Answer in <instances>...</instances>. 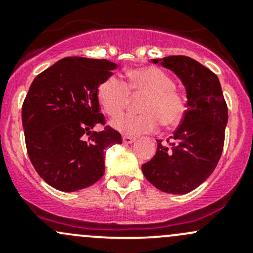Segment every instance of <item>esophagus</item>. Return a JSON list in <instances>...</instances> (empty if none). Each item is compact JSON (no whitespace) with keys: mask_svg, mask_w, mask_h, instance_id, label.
<instances>
[{"mask_svg":"<svg viewBox=\"0 0 253 253\" xmlns=\"http://www.w3.org/2000/svg\"><path fill=\"white\" fill-rule=\"evenodd\" d=\"M134 141H136L134 137H129V136L122 137V143H124V144H131V143H133Z\"/></svg>","mask_w":253,"mask_h":253,"instance_id":"1","label":"esophagus"}]
</instances>
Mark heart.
I'll use <instances>...</instances> for the list:
<instances>
[{"mask_svg":"<svg viewBox=\"0 0 253 253\" xmlns=\"http://www.w3.org/2000/svg\"><path fill=\"white\" fill-rule=\"evenodd\" d=\"M126 83L115 76L98 86V100L109 116L115 117L126 108L130 95H145L140 104L142 114H126L112 120L111 126L127 136L155 131L159 122L164 127L177 126L186 112V98L175 88L174 79L158 67H141L126 73Z\"/></svg>","mask_w":253,"mask_h":253,"instance_id":"obj_1","label":"heart"}]
</instances>
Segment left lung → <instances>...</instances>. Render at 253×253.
Listing matches in <instances>:
<instances>
[{"instance_id":"1","label":"left lung","mask_w":253,"mask_h":253,"mask_svg":"<svg viewBox=\"0 0 253 253\" xmlns=\"http://www.w3.org/2000/svg\"><path fill=\"white\" fill-rule=\"evenodd\" d=\"M182 82L187 109L177 129L142 165L143 175L158 190L185 195L203 183L215 169L224 147L228 106L216 75L187 56L152 60Z\"/></svg>"}]
</instances>
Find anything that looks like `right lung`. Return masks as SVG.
Listing matches in <instances>:
<instances>
[{
    "label": "right lung",
    "mask_w": 253,
    "mask_h": 253,
    "mask_svg": "<svg viewBox=\"0 0 253 253\" xmlns=\"http://www.w3.org/2000/svg\"><path fill=\"white\" fill-rule=\"evenodd\" d=\"M116 67L108 60L65 57L30 85L22 106L28 155L40 177L56 190L73 192L100 180L106 148L122 142L111 127L93 131L105 124L96 90Z\"/></svg>",
    "instance_id": "1"
}]
</instances>
